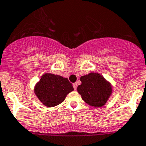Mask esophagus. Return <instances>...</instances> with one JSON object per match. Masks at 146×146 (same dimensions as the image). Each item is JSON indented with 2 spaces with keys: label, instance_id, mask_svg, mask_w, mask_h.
<instances>
[{
  "label": "esophagus",
  "instance_id": "obj_1",
  "mask_svg": "<svg viewBox=\"0 0 146 146\" xmlns=\"http://www.w3.org/2000/svg\"><path fill=\"white\" fill-rule=\"evenodd\" d=\"M73 88H74V90H76V89H77V83L73 84Z\"/></svg>",
  "mask_w": 146,
  "mask_h": 146
}]
</instances>
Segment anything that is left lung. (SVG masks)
Instances as JSON below:
<instances>
[{"mask_svg":"<svg viewBox=\"0 0 146 146\" xmlns=\"http://www.w3.org/2000/svg\"><path fill=\"white\" fill-rule=\"evenodd\" d=\"M82 84L77 91L86 104L92 107H102L112 93V85L103 76L98 73H90L80 78Z\"/></svg>","mask_w":146,"mask_h":146,"instance_id":"8db88e82","label":"left lung"}]
</instances>
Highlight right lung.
Masks as SVG:
<instances>
[{"label": "right lung", "mask_w": 146, "mask_h": 146, "mask_svg": "<svg viewBox=\"0 0 146 146\" xmlns=\"http://www.w3.org/2000/svg\"><path fill=\"white\" fill-rule=\"evenodd\" d=\"M74 90L72 84L67 78L45 73L36 82L34 92L37 98L46 107H53L62 103L66 96Z\"/></svg>", "instance_id": "1"}]
</instances>
